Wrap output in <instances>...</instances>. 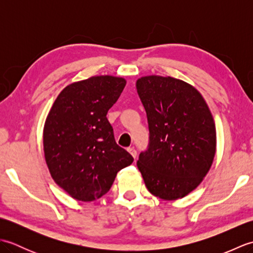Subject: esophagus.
Wrapping results in <instances>:
<instances>
[{
	"label": "esophagus",
	"mask_w": 253,
	"mask_h": 253,
	"mask_svg": "<svg viewBox=\"0 0 253 253\" xmlns=\"http://www.w3.org/2000/svg\"><path fill=\"white\" fill-rule=\"evenodd\" d=\"M127 150H128V152H129L132 155V158L136 159V157H137V151H136V150L133 149V148H128Z\"/></svg>",
	"instance_id": "34e87169"
}]
</instances>
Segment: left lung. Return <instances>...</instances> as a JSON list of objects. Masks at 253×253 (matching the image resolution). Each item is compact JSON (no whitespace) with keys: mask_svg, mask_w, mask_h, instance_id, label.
<instances>
[{"mask_svg":"<svg viewBox=\"0 0 253 253\" xmlns=\"http://www.w3.org/2000/svg\"><path fill=\"white\" fill-rule=\"evenodd\" d=\"M150 141L137 166L153 196L177 200L201 184L216 152L212 113L199 91L180 79L144 76L136 83Z\"/></svg>","mask_w":253,"mask_h":253,"instance_id":"obj_1","label":"left lung"}]
</instances>
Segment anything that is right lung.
Instances as JSON below:
<instances>
[{"label":"right lung","instance_id":"1","mask_svg":"<svg viewBox=\"0 0 253 253\" xmlns=\"http://www.w3.org/2000/svg\"><path fill=\"white\" fill-rule=\"evenodd\" d=\"M126 80L93 76L57 95L43 128L44 158L52 178L72 198L93 201L110 190L133 158L115 142L106 118Z\"/></svg>","mask_w":253,"mask_h":253}]
</instances>
